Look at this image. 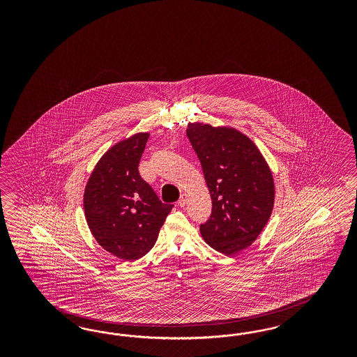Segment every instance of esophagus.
<instances>
[{
    "label": "esophagus",
    "instance_id": "1",
    "mask_svg": "<svg viewBox=\"0 0 357 357\" xmlns=\"http://www.w3.org/2000/svg\"><path fill=\"white\" fill-rule=\"evenodd\" d=\"M187 202H188V196H187V194H182L181 195V199L178 200V206H184L187 204Z\"/></svg>",
    "mask_w": 357,
    "mask_h": 357
}]
</instances>
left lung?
<instances>
[{"label": "left lung", "instance_id": "left-lung-1", "mask_svg": "<svg viewBox=\"0 0 357 357\" xmlns=\"http://www.w3.org/2000/svg\"><path fill=\"white\" fill-rule=\"evenodd\" d=\"M187 137L202 163L212 215L200 233L213 249L233 255L249 248L270 220L275 184L257 145L229 127L188 123Z\"/></svg>", "mask_w": 357, "mask_h": 357}]
</instances>
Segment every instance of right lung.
<instances>
[{"instance_id":"1","label":"right lung","mask_w":357,"mask_h":357,"mask_svg":"<svg viewBox=\"0 0 357 357\" xmlns=\"http://www.w3.org/2000/svg\"><path fill=\"white\" fill-rule=\"evenodd\" d=\"M149 133L111 146L98 161L84 194L87 225L98 243L123 260L140 259L154 246L173 206L163 204L139 173Z\"/></svg>"}]
</instances>
